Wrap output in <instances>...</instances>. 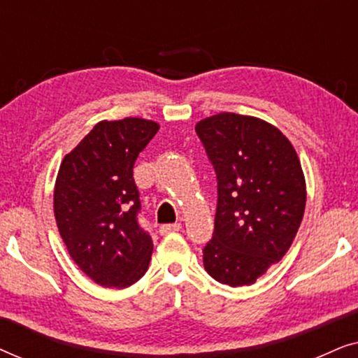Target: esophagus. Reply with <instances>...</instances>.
<instances>
[{
  "label": "esophagus",
  "instance_id": "1",
  "mask_svg": "<svg viewBox=\"0 0 358 358\" xmlns=\"http://www.w3.org/2000/svg\"><path fill=\"white\" fill-rule=\"evenodd\" d=\"M180 228H182V224L180 223H169V224H161L159 227V234H169V233H176V231H180Z\"/></svg>",
  "mask_w": 358,
  "mask_h": 358
}]
</instances>
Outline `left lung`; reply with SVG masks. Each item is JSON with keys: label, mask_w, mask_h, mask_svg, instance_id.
Instances as JSON below:
<instances>
[{"label": "left lung", "mask_w": 358, "mask_h": 358, "mask_svg": "<svg viewBox=\"0 0 358 358\" xmlns=\"http://www.w3.org/2000/svg\"><path fill=\"white\" fill-rule=\"evenodd\" d=\"M218 182L213 236L203 248L210 275L251 285L290 249L305 213L300 159L280 130L233 112L195 125Z\"/></svg>", "instance_id": "1"}]
</instances>
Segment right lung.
<instances>
[{"label": "right lung", "mask_w": 358, "mask_h": 358, "mask_svg": "<svg viewBox=\"0 0 358 358\" xmlns=\"http://www.w3.org/2000/svg\"><path fill=\"white\" fill-rule=\"evenodd\" d=\"M158 130L136 117L102 120L62 161L53 192L58 231L78 267L102 287H130L148 271L153 241L138 222L134 166Z\"/></svg>", "instance_id": "add662e5"}]
</instances>
